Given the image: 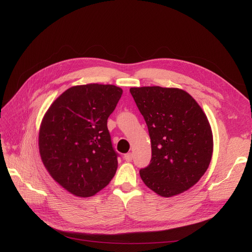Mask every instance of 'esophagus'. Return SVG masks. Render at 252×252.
<instances>
[{
	"label": "esophagus",
	"mask_w": 252,
	"mask_h": 252,
	"mask_svg": "<svg viewBox=\"0 0 252 252\" xmlns=\"http://www.w3.org/2000/svg\"><path fill=\"white\" fill-rule=\"evenodd\" d=\"M124 159L126 162H131L132 161V154H131V152H128V154H126L124 156Z\"/></svg>",
	"instance_id": "34e87169"
}]
</instances>
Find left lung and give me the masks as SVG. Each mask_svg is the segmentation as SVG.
Segmentation results:
<instances>
[{"instance_id":"1","label":"left lung","mask_w":252,"mask_h":252,"mask_svg":"<svg viewBox=\"0 0 252 252\" xmlns=\"http://www.w3.org/2000/svg\"><path fill=\"white\" fill-rule=\"evenodd\" d=\"M130 94L151 142L150 163L140 170L143 182L165 197L184 192L210 164L213 142L207 117L182 89L133 87Z\"/></svg>"}]
</instances>
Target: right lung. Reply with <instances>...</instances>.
Returning <instances> with one entry per match:
<instances>
[{
  "mask_svg": "<svg viewBox=\"0 0 252 252\" xmlns=\"http://www.w3.org/2000/svg\"><path fill=\"white\" fill-rule=\"evenodd\" d=\"M122 94L114 85L74 86L45 114L39 134L42 161L53 180L74 195H94L116 174L119 155L107 120Z\"/></svg>",
  "mask_w": 252,
  "mask_h": 252,
  "instance_id": "obj_1",
  "label": "right lung"
}]
</instances>
